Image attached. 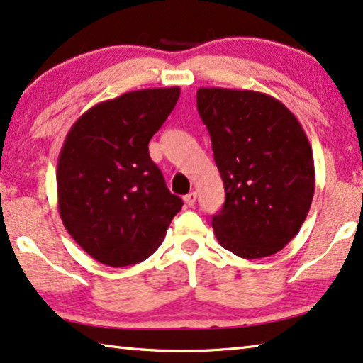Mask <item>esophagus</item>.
Listing matches in <instances>:
<instances>
[{
	"label": "esophagus",
	"mask_w": 363,
	"mask_h": 363,
	"mask_svg": "<svg viewBox=\"0 0 363 363\" xmlns=\"http://www.w3.org/2000/svg\"><path fill=\"white\" fill-rule=\"evenodd\" d=\"M184 202L187 203V206H194L195 202H197V194L195 192H189L186 197H184Z\"/></svg>",
	"instance_id": "esophagus-1"
}]
</instances>
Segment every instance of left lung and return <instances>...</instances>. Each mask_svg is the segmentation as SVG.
<instances>
[{"label": "left lung", "instance_id": "1", "mask_svg": "<svg viewBox=\"0 0 363 363\" xmlns=\"http://www.w3.org/2000/svg\"><path fill=\"white\" fill-rule=\"evenodd\" d=\"M226 200L211 226L224 249L263 258L284 249L306 221L315 192L312 147L279 100L254 90L199 89Z\"/></svg>", "mask_w": 363, "mask_h": 363}]
</instances>
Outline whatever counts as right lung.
<instances>
[{
    "label": "right lung",
    "mask_w": 363,
    "mask_h": 363,
    "mask_svg": "<svg viewBox=\"0 0 363 363\" xmlns=\"http://www.w3.org/2000/svg\"><path fill=\"white\" fill-rule=\"evenodd\" d=\"M179 95V87L128 91L91 106L67 132L57 158V206L66 231L96 262H143L182 208L148 153Z\"/></svg>",
    "instance_id": "1"
}]
</instances>
